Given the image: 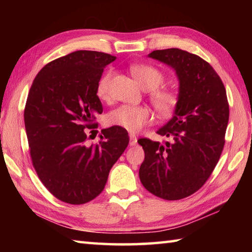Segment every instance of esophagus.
<instances>
[{
  "label": "esophagus",
  "mask_w": 252,
  "mask_h": 252,
  "mask_svg": "<svg viewBox=\"0 0 252 252\" xmlns=\"http://www.w3.org/2000/svg\"><path fill=\"white\" fill-rule=\"evenodd\" d=\"M130 146H135L136 141H138V139H136V136L134 134H130Z\"/></svg>",
  "instance_id": "34e87169"
}]
</instances>
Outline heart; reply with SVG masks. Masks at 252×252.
<instances>
[{
	"label": "heart",
	"mask_w": 252,
	"mask_h": 252,
	"mask_svg": "<svg viewBox=\"0 0 252 252\" xmlns=\"http://www.w3.org/2000/svg\"><path fill=\"white\" fill-rule=\"evenodd\" d=\"M132 75L143 89L150 91V100L162 118L171 117L179 104V94L171 89L158 88L163 83L164 75L156 66L148 64H134L130 67ZM112 71L108 70L97 82L96 93L100 99H106ZM151 110L144 105H121L106 116L109 126H119L130 132H138L152 122Z\"/></svg>",
	"instance_id": "heart-1"
}]
</instances>
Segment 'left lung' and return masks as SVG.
Here are the masks:
<instances>
[{"mask_svg": "<svg viewBox=\"0 0 252 252\" xmlns=\"http://www.w3.org/2000/svg\"><path fill=\"white\" fill-rule=\"evenodd\" d=\"M148 57L176 71L179 104L171 120L157 131L170 141L138 140L144 150L139 177L152 194L180 200L206 183L220 159L229 121L227 92L213 67L198 55L165 49Z\"/></svg>", "mask_w": 252, "mask_h": 252, "instance_id": "1", "label": "left lung"}]
</instances>
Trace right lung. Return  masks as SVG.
I'll use <instances>...</instances> for the list:
<instances>
[{"label": "right lung", "instance_id": "add662e5", "mask_svg": "<svg viewBox=\"0 0 252 252\" xmlns=\"http://www.w3.org/2000/svg\"><path fill=\"white\" fill-rule=\"evenodd\" d=\"M116 60L96 51H75L50 62L34 79L24 109L32 163L55 198L83 204L103 191L109 172L129 144L126 130H102L87 143L103 108L96 87L104 67Z\"/></svg>", "mask_w": 252, "mask_h": 252}]
</instances>
